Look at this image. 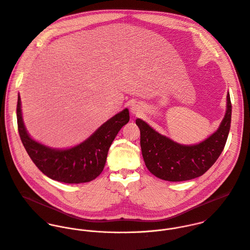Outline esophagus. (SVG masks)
Masks as SVG:
<instances>
[{
	"label": "esophagus",
	"instance_id": "esophagus-1",
	"mask_svg": "<svg viewBox=\"0 0 250 250\" xmlns=\"http://www.w3.org/2000/svg\"><path fill=\"white\" fill-rule=\"evenodd\" d=\"M130 111H131V113H132L133 115H139V114L141 113V108H140V106H139V105L134 104V105H132V106H131Z\"/></svg>",
	"mask_w": 250,
	"mask_h": 250
}]
</instances>
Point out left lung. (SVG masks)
Here are the masks:
<instances>
[{
	"label": "left lung",
	"instance_id": "obj_1",
	"mask_svg": "<svg viewBox=\"0 0 250 250\" xmlns=\"http://www.w3.org/2000/svg\"><path fill=\"white\" fill-rule=\"evenodd\" d=\"M232 104L227 94V110L218 129L203 142L182 145L160 134L141 119L136 120L140 129V146L149 171L160 179L179 182L202 176L222 153L231 126Z\"/></svg>",
	"mask_w": 250,
	"mask_h": 250
}]
</instances>
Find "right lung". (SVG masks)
<instances>
[{
    "label": "right lung",
    "mask_w": 250,
    "mask_h": 250,
    "mask_svg": "<svg viewBox=\"0 0 250 250\" xmlns=\"http://www.w3.org/2000/svg\"><path fill=\"white\" fill-rule=\"evenodd\" d=\"M16 117L20 139L36 167L53 180L79 184L89 182L102 172L109 148L120 129L128 123L129 112L125 108L104 123L86 140L65 150L47 147L31 138L23 123L19 95Z\"/></svg>",
    "instance_id": "1"
}]
</instances>
